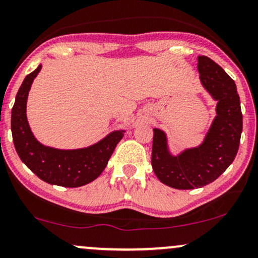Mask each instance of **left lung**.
<instances>
[{
	"label": "left lung",
	"mask_w": 258,
	"mask_h": 258,
	"mask_svg": "<svg viewBox=\"0 0 258 258\" xmlns=\"http://www.w3.org/2000/svg\"><path fill=\"white\" fill-rule=\"evenodd\" d=\"M198 71L204 89L217 102L216 117L198 147L173 155L168 139L154 128L152 166L165 185L193 189L209 185L225 172L238 152L243 116L235 82L209 56H198Z\"/></svg>",
	"instance_id": "1"
}]
</instances>
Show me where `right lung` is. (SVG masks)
Wrapping results in <instances>:
<instances>
[{
	"mask_svg": "<svg viewBox=\"0 0 258 258\" xmlns=\"http://www.w3.org/2000/svg\"><path fill=\"white\" fill-rule=\"evenodd\" d=\"M41 65L23 79L12 109V134L21 161L38 178L51 185L80 187L102 174L125 130H115L95 145L79 149H58L40 143L27 119V99Z\"/></svg>",
	"mask_w": 258,
	"mask_h": 258,
	"instance_id": "right-lung-1",
	"label": "right lung"
}]
</instances>
